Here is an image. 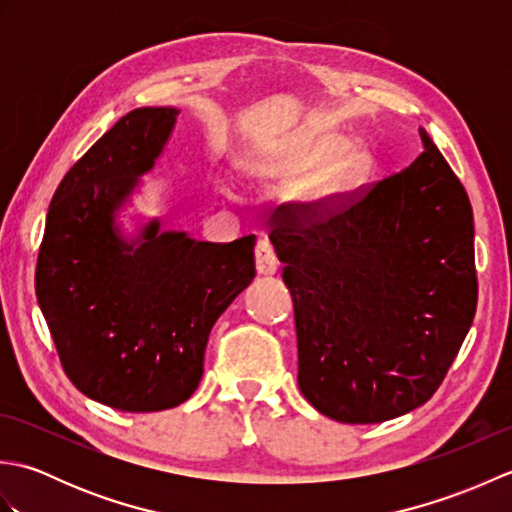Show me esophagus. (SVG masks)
Listing matches in <instances>:
<instances>
[{"instance_id": "esophagus-1", "label": "esophagus", "mask_w": 512, "mask_h": 512, "mask_svg": "<svg viewBox=\"0 0 512 512\" xmlns=\"http://www.w3.org/2000/svg\"><path fill=\"white\" fill-rule=\"evenodd\" d=\"M255 262H257V273L262 277H273L279 270V259L275 255L273 244L268 239H259L257 250H255Z\"/></svg>"}]
</instances>
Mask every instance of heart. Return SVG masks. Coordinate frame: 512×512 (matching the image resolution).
Returning a JSON list of instances; mask_svg holds the SVG:
<instances>
[{"instance_id":"obj_1","label":"heart","mask_w":512,"mask_h":512,"mask_svg":"<svg viewBox=\"0 0 512 512\" xmlns=\"http://www.w3.org/2000/svg\"><path fill=\"white\" fill-rule=\"evenodd\" d=\"M365 165V151L356 143H341V134L317 132L292 145L277 160L281 178H301L314 168L297 193L301 206H321L343 191ZM220 191L226 198H235V187L228 180H220Z\"/></svg>"}]
</instances>
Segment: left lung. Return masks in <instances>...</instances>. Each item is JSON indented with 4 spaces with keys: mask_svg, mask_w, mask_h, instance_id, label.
Segmentation results:
<instances>
[{
    "mask_svg": "<svg viewBox=\"0 0 512 512\" xmlns=\"http://www.w3.org/2000/svg\"><path fill=\"white\" fill-rule=\"evenodd\" d=\"M422 154L328 220L270 231L295 303L299 389L323 416L374 424L424 405L475 317L473 209L420 129Z\"/></svg>",
    "mask_w": 512,
    "mask_h": 512,
    "instance_id": "1",
    "label": "left lung"
}]
</instances>
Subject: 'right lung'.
<instances>
[{
  "label": "right lung",
  "mask_w": 512,
  "mask_h": 512,
  "mask_svg": "<svg viewBox=\"0 0 512 512\" xmlns=\"http://www.w3.org/2000/svg\"><path fill=\"white\" fill-rule=\"evenodd\" d=\"M176 107L123 116L65 173L39 248V308L74 387L118 411L189 400L220 314L255 277V237L198 242L160 217L121 213L156 167Z\"/></svg>",
  "instance_id": "1"
}]
</instances>
